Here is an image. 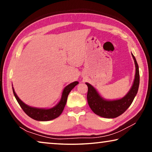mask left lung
Masks as SVG:
<instances>
[{"label": "left lung", "instance_id": "8db88e82", "mask_svg": "<svg viewBox=\"0 0 152 152\" xmlns=\"http://www.w3.org/2000/svg\"><path fill=\"white\" fill-rule=\"evenodd\" d=\"M135 66V78L133 85L126 95L121 99L115 100H107L104 99L96 89L91 84L86 82L88 86L87 101L90 108L95 114L100 117L113 119L122 115L127 110L133 101L137 93L140 85V72L139 66L135 56L132 53Z\"/></svg>", "mask_w": 152, "mask_h": 152}]
</instances>
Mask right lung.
I'll return each mask as SVG.
<instances>
[{"label":"right lung","mask_w":152,"mask_h":152,"mask_svg":"<svg viewBox=\"0 0 152 152\" xmlns=\"http://www.w3.org/2000/svg\"><path fill=\"white\" fill-rule=\"evenodd\" d=\"M78 84V82L75 81L67 85L63 90L60 101L57 104L50 109H43V108H36L29 106L24 103L18 97L16 92H15L13 87H12V91H13L15 97L17 99L18 103L19 104L20 107L28 116L32 118L33 119L39 121H48L56 119L61 114L66 104L69 93Z\"/></svg>","instance_id":"add662e5"}]
</instances>
